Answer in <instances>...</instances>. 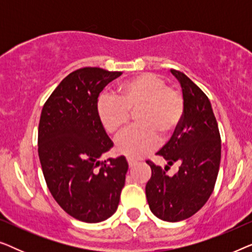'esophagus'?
Returning <instances> with one entry per match:
<instances>
[{
  "instance_id": "34e87169",
  "label": "esophagus",
  "mask_w": 252,
  "mask_h": 252,
  "mask_svg": "<svg viewBox=\"0 0 252 252\" xmlns=\"http://www.w3.org/2000/svg\"><path fill=\"white\" fill-rule=\"evenodd\" d=\"M127 163H128V166H129V167H133L134 165L136 164V160L132 159V158H127Z\"/></svg>"
}]
</instances>
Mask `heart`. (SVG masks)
<instances>
[{
  "instance_id": "1",
  "label": "heart",
  "mask_w": 252,
  "mask_h": 252,
  "mask_svg": "<svg viewBox=\"0 0 252 252\" xmlns=\"http://www.w3.org/2000/svg\"><path fill=\"white\" fill-rule=\"evenodd\" d=\"M136 110L139 126L126 130L116 142L117 151L129 158L150 154L159 146L158 133L168 135L178 128L184 118L185 99L163 78L144 72L124 81L118 87V97L102 94L96 104L99 122L111 135L125 128L129 112Z\"/></svg>"
}]
</instances>
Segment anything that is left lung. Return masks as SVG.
Listing matches in <instances>:
<instances>
[{
    "label": "left lung",
    "instance_id": "left-lung-1",
    "mask_svg": "<svg viewBox=\"0 0 252 252\" xmlns=\"http://www.w3.org/2000/svg\"><path fill=\"white\" fill-rule=\"evenodd\" d=\"M182 89L185 113L172 139L157 155L167 161L164 168L148 160L151 178L146 185L151 212L165 221L177 222L195 215L208 202L218 177L221 141L208 96L185 73L171 70ZM178 163L172 177L168 166Z\"/></svg>",
    "mask_w": 252,
    "mask_h": 252
}]
</instances>
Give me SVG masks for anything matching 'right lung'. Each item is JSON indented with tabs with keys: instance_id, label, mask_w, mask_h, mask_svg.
<instances>
[{
	"instance_id": "add662e5",
	"label": "right lung",
	"mask_w": 252,
	"mask_h": 252,
	"mask_svg": "<svg viewBox=\"0 0 252 252\" xmlns=\"http://www.w3.org/2000/svg\"><path fill=\"white\" fill-rule=\"evenodd\" d=\"M122 72L82 67L65 77L43 105L39 158L49 190L62 209L84 222H101L118 208L126 158L103 154L113 142L99 122V93Z\"/></svg>"
}]
</instances>
